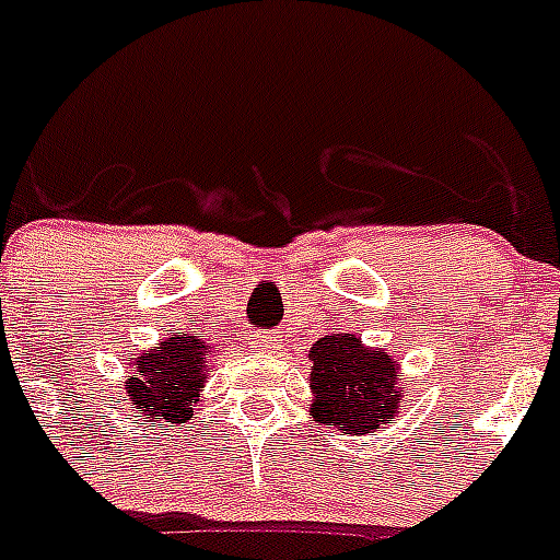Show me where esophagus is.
I'll list each match as a JSON object with an SVG mask.
<instances>
[{"mask_svg": "<svg viewBox=\"0 0 560 560\" xmlns=\"http://www.w3.org/2000/svg\"><path fill=\"white\" fill-rule=\"evenodd\" d=\"M252 343L257 347V350H266V352H271L277 347L275 338H271V335H262V332L252 335Z\"/></svg>", "mask_w": 560, "mask_h": 560, "instance_id": "34e87169", "label": "esophagus"}]
</instances>
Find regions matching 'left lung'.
<instances>
[{
    "instance_id": "left-lung-1",
    "label": "left lung",
    "mask_w": 560,
    "mask_h": 560,
    "mask_svg": "<svg viewBox=\"0 0 560 560\" xmlns=\"http://www.w3.org/2000/svg\"><path fill=\"white\" fill-rule=\"evenodd\" d=\"M312 390L317 422L341 431L373 433L399 410L401 378L396 358L370 350L355 335H326L312 343Z\"/></svg>"
}]
</instances>
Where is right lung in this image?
Segmentation results:
<instances>
[{"instance_id":"obj_1","label":"right lung","mask_w":560,"mask_h":560,"mask_svg":"<svg viewBox=\"0 0 560 560\" xmlns=\"http://www.w3.org/2000/svg\"><path fill=\"white\" fill-rule=\"evenodd\" d=\"M208 347L202 335H182L161 341L155 350L138 355L136 378L127 390L138 410L167 422H185L199 405V390L208 375Z\"/></svg>"}]
</instances>
